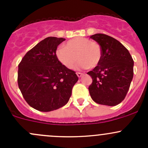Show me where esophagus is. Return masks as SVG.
Masks as SVG:
<instances>
[{"mask_svg":"<svg viewBox=\"0 0 148 148\" xmlns=\"http://www.w3.org/2000/svg\"><path fill=\"white\" fill-rule=\"evenodd\" d=\"M77 77H81L83 75V74L82 73H80V72H77Z\"/></svg>","mask_w":148,"mask_h":148,"instance_id":"1","label":"esophagus"}]
</instances>
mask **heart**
<instances>
[{"instance_id": "1", "label": "heart", "mask_w": 148, "mask_h": 148, "mask_svg": "<svg viewBox=\"0 0 148 148\" xmlns=\"http://www.w3.org/2000/svg\"><path fill=\"white\" fill-rule=\"evenodd\" d=\"M56 57L67 69L74 67L78 59V69H94L102 60V50L97 42L84 37H76L56 51Z\"/></svg>"}]
</instances>
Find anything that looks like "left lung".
Masks as SVG:
<instances>
[{
  "instance_id": "1",
  "label": "left lung",
  "mask_w": 148,
  "mask_h": 148,
  "mask_svg": "<svg viewBox=\"0 0 148 148\" xmlns=\"http://www.w3.org/2000/svg\"><path fill=\"white\" fill-rule=\"evenodd\" d=\"M90 38L102 50L99 64L87 73L92 78L91 97L97 104L117 105L125 99L133 78V59L129 51L110 36L97 34Z\"/></svg>"
}]
</instances>
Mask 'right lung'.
Here are the masks:
<instances>
[{
  "label": "right lung",
  "instance_id": "right-lung-1",
  "mask_svg": "<svg viewBox=\"0 0 148 148\" xmlns=\"http://www.w3.org/2000/svg\"><path fill=\"white\" fill-rule=\"evenodd\" d=\"M65 38L48 37L26 53L18 65V84L26 102L35 110L50 112L64 106L78 81L75 71L56 57Z\"/></svg>",
  "mask_w": 148,
  "mask_h": 148
}]
</instances>
